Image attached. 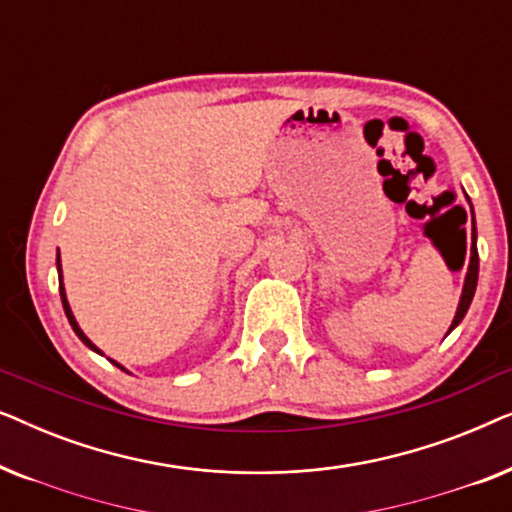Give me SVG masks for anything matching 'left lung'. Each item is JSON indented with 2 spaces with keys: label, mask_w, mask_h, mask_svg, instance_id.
<instances>
[{
  "label": "left lung",
  "mask_w": 512,
  "mask_h": 512,
  "mask_svg": "<svg viewBox=\"0 0 512 512\" xmlns=\"http://www.w3.org/2000/svg\"><path fill=\"white\" fill-rule=\"evenodd\" d=\"M468 202H471V200H468ZM471 212H473V207H471ZM475 286H478V263H475V216H473V258H471V265H468L466 284H464V291H461V300H459L457 314H454V321H452L450 331H454V328L459 326V321L464 319V314L468 312V307H471ZM450 331H447V333H450Z\"/></svg>",
  "instance_id": "left-lung-1"
}]
</instances>
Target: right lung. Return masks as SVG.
<instances>
[{
  "label": "right lung",
  "instance_id": "obj_1",
  "mask_svg": "<svg viewBox=\"0 0 512 512\" xmlns=\"http://www.w3.org/2000/svg\"><path fill=\"white\" fill-rule=\"evenodd\" d=\"M58 277H60V298H62V307H65V314H67L69 324H72V328H74V333H76V335H79V338H81V342H83V345H88L90 349H93V352H97V354H102V352H100V349H97V347L93 345V342H90V340L86 338V333H83V331H81V328H79V324H76V319H74V314H72V310H69V303H67V296H65V286H62L60 254H58ZM114 363H116V361H114ZM116 366H118V363H116ZM118 368H121V370H123V366H118Z\"/></svg>",
  "mask_w": 512,
  "mask_h": 512
}]
</instances>
